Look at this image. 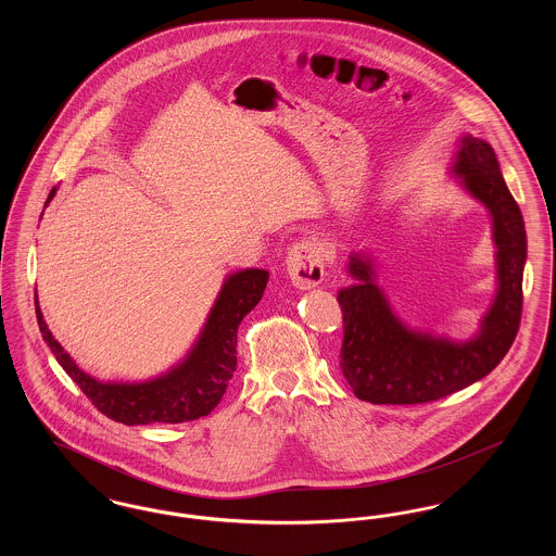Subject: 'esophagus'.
<instances>
[{"instance_id":"34e87169","label":"esophagus","mask_w":556,"mask_h":556,"mask_svg":"<svg viewBox=\"0 0 556 556\" xmlns=\"http://www.w3.org/2000/svg\"><path fill=\"white\" fill-rule=\"evenodd\" d=\"M325 248L317 239L304 238L293 243L286 261L291 283L300 290L317 288L325 277Z\"/></svg>"}]
</instances>
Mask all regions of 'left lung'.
Wrapping results in <instances>:
<instances>
[{
  "instance_id": "8db88e82",
  "label": "left lung",
  "mask_w": 556,
  "mask_h": 556,
  "mask_svg": "<svg viewBox=\"0 0 556 556\" xmlns=\"http://www.w3.org/2000/svg\"><path fill=\"white\" fill-rule=\"evenodd\" d=\"M465 189L492 214L498 293L469 342H452L406 327L375 283L369 258L352 254L356 279L338 293L344 313L340 367L356 397L372 404H424L454 394L485 377L515 342L523 308L528 238L523 216L504 184L490 143L467 135L454 162Z\"/></svg>"
}]
</instances>
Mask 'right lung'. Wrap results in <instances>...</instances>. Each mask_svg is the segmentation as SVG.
Here are the masks:
<instances>
[{
  "mask_svg": "<svg viewBox=\"0 0 556 556\" xmlns=\"http://www.w3.org/2000/svg\"><path fill=\"white\" fill-rule=\"evenodd\" d=\"M55 187L50 191L52 200ZM268 273L245 268L231 275L218 293L211 317L200 340L186 361L146 383H102L75 365L48 329L39 302L35 300L37 323L43 340L52 348L55 361L91 404L116 424H186L211 415L227 392L229 379L238 367V327L243 317L261 302Z\"/></svg>",
  "mask_w": 556,
  "mask_h": 556,
  "instance_id": "right-lung-1",
  "label": "right lung"
}]
</instances>
